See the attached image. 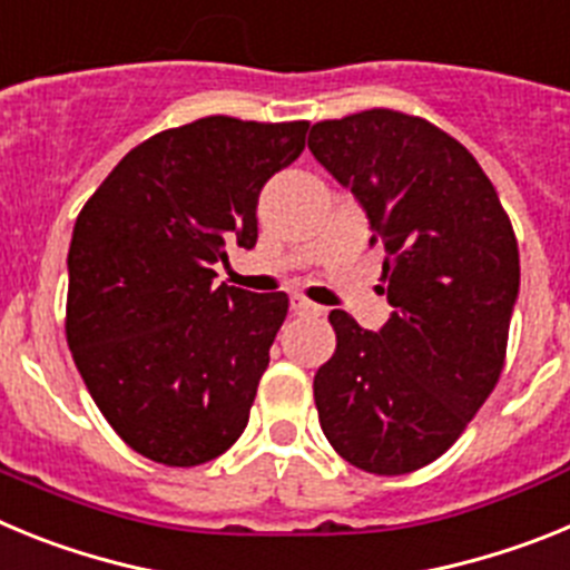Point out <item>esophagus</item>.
<instances>
[{
    "instance_id": "esophagus-1",
    "label": "esophagus",
    "mask_w": 570,
    "mask_h": 570,
    "mask_svg": "<svg viewBox=\"0 0 570 570\" xmlns=\"http://www.w3.org/2000/svg\"><path fill=\"white\" fill-rule=\"evenodd\" d=\"M291 308H294V314H299V316H320L322 314V308L320 305H314V302L311 299H305V296H291Z\"/></svg>"
}]
</instances>
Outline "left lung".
Returning <instances> with one entry per match:
<instances>
[{"mask_svg":"<svg viewBox=\"0 0 570 570\" xmlns=\"http://www.w3.org/2000/svg\"><path fill=\"white\" fill-rule=\"evenodd\" d=\"M308 148L365 208L394 305L376 334L331 311L336 351L314 376L320 425L351 465L411 473L460 440L500 382L520 294L517 236L480 163L420 116L325 119Z\"/></svg>","mask_w":570,"mask_h":570,"instance_id":"obj_1","label":"left lung"}]
</instances>
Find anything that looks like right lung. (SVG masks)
Segmentation results:
<instances>
[{
    "label": "right lung",
    "instance_id": "obj_1",
    "mask_svg": "<svg viewBox=\"0 0 570 570\" xmlns=\"http://www.w3.org/2000/svg\"><path fill=\"white\" fill-rule=\"evenodd\" d=\"M308 122L205 116L136 145L79 210L68 250L70 354L136 454L190 468L248 425L288 296L214 285L225 245H256L262 185Z\"/></svg>",
    "mask_w": 570,
    "mask_h": 570
}]
</instances>
